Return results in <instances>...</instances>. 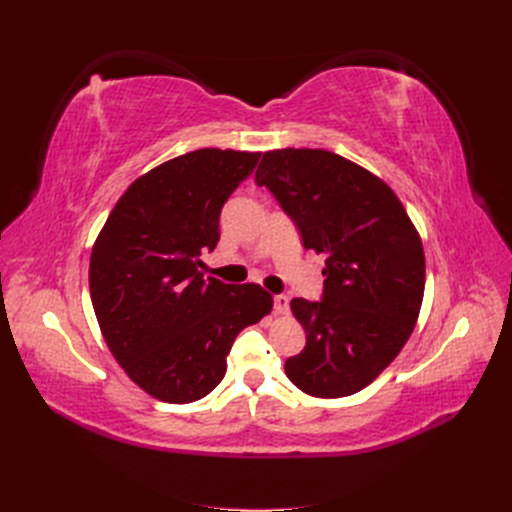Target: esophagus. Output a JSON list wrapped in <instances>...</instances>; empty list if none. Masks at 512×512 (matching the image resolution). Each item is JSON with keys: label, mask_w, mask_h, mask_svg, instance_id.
<instances>
[{"label": "esophagus", "mask_w": 512, "mask_h": 512, "mask_svg": "<svg viewBox=\"0 0 512 512\" xmlns=\"http://www.w3.org/2000/svg\"><path fill=\"white\" fill-rule=\"evenodd\" d=\"M273 307H275V314L277 316H286L288 309H290V299L286 294H275L273 297Z\"/></svg>", "instance_id": "1"}]
</instances>
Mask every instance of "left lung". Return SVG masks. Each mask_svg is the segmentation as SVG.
<instances>
[{
  "mask_svg": "<svg viewBox=\"0 0 512 512\" xmlns=\"http://www.w3.org/2000/svg\"><path fill=\"white\" fill-rule=\"evenodd\" d=\"M258 185L299 226L305 250L327 254L322 301L292 299L307 335L286 376L322 399L365 389L406 346L425 292L423 241L378 175L327 149L265 151Z\"/></svg>",
  "mask_w": 512,
  "mask_h": 512,
  "instance_id": "left-lung-1",
  "label": "left lung"
}]
</instances>
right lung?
I'll use <instances>...</instances> for the list:
<instances>
[{
  "instance_id": "add662e5",
  "label": "right lung",
  "mask_w": 512,
  "mask_h": 512,
  "mask_svg": "<svg viewBox=\"0 0 512 512\" xmlns=\"http://www.w3.org/2000/svg\"><path fill=\"white\" fill-rule=\"evenodd\" d=\"M258 151L196 149L130 183L94 243L89 292L115 361L166 404L203 399L226 374L232 342L273 309L258 284L205 277L226 198Z\"/></svg>"
}]
</instances>
